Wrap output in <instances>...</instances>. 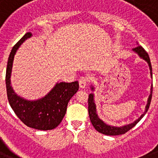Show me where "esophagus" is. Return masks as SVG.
<instances>
[{
	"mask_svg": "<svg viewBox=\"0 0 158 158\" xmlns=\"http://www.w3.org/2000/svg\"><path fill=\"white\" fill-rule=\"evenodd\" d=\"M79 87L81 88V89H84L85 88L87 85V83H88V79L85 78V77H81L79 80Z\"/></svg>",
	"mask_w": 158,
	"mask_h": 158,
	"instance_id": "1",
	"label": "esophagus"
}]
</instances>
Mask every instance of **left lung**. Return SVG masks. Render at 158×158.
Masks as SVG:
<instances>
[{
  "mask_svg": "<svg viewBox=\"0 0 158 158\" xmlns=\"http://www.w3.org/2000/svg\"><path fill=\"white\" fill-rule=\"evenodd\" d=\"M132 51L134 52H135L136 54H138V56L142 58L143 60H144L145 61L147 62L148 64V66H149L150 69V74H151V77L152 78V64H151V61H150L149 56L146 52V51L143 49V48L141 47V46H138L135 48H133ZM91 90L92 91H94L95 89H94V85H91ZM152 87H151V92H150V95L148 98V102L147 105L145 106V110L144 112L143 113L142 115H140V117H139L136 120H135L134 122L130 123V124H128V125H122V126H112V125H107L104 122L103 120H101L99 118L98 113H97V108H96V103H95V101H94V94H90L89 96V118H90V120H91L92 125H94V127L95 128V130L97 131H98L99 133H102L103 135H123V134H125V133L129 131L130 130H131L134 126L136 125L139 121L141 119H142L144 115L147 113L148 108H149L150 102H151V99H152Z\"/></svg>",
  "mask_w": 158,
  "mask_h": 158,
  "instance_id": "left-lung-1",
  "label": "left lung"
}]
</instances>
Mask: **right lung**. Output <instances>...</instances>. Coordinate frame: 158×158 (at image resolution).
<instances>
[{
    "mask_svg": "<svg viewBox=\"0 0 158 158\" xmlns=\"http://www.w3.org/2000/svg\"><path fill=\"white\" fill-rule=\"evenodd\" d=\"M31 36V33H26L14 46L9 56L6 74L8 101L16 115L27 126L40 130H53L64 118L68 102L79 90V82L56 83L47 95L37 100H27L17 95L11 86L10 80L14 58L22 43Z\"/></svg>",
    "mask_w": 158,
    "mask_h": 158,
    "instance_id": "1",
    "label": "right lung"
}]
</instances>
